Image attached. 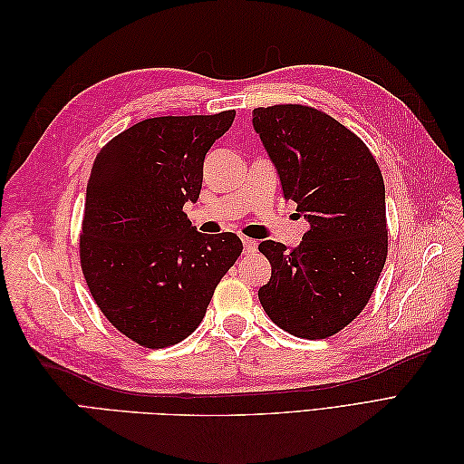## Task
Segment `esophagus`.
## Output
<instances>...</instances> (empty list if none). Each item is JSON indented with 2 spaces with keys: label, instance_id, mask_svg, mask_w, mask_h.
Returning a JSON list of instances; mask_svg holds the SVG:
<instances>
[{
  "label": "esophagus",
  "instance_id": "1",
  "mask_svg": "<svg viewBox=\"0 0 464 464\" xmlns=\"http://www.w3.org/2000/svg\"><path fill=\"white\" fill-rule=\"evenodd\" d=\"M244 251L246 254H256L257 251V242L256 240H251V237H244Z\"/></svg>",
  "mask_w": 464,
  "mask_h": 464
}]
</instances>
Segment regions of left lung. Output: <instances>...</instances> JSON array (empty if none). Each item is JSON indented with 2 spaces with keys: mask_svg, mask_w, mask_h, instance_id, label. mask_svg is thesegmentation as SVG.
<instances>
[{
  "mask_svg": "<svg viewBox=\"0 0 464 464\" xmlns=\"http://www.w3.org/2000/svg\"><path fill=\"white\" fill-rule=\"evenodd\" d=\"M254 128L286 201L310 230L296 249L265 240L271 263L259 288L265 314L302 339H327L366 307L387 259L385 184L362 139L302 104L254 110Z\"/></svg>",
  "mask_w": 464,
  "mask_h": 464,
  "instance_id": "obj_1",
  "label": "left lung"
}]
</instances>
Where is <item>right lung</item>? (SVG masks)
I'll use <instances>...</instances> for the list:
<instances>
[{
    "label": "right lung",
    "mask_w": 464,
    "mask_h": 464,
    "mask_svg": "<svg viewBox=\"0 0 464 464\" xmlns=\"http://www.w3.org/2000/svg\"><path fill=\"white\" fill-rule=\"evenodd\" d=\"M234 116L149 118L96 154L81 266L101 312L137 344L166 348L189 336L242 254L236 234H201L184 213L199 199L207 150Z\"/></svg>",
    "instance_id": "obj_1"
}]
</instances>
